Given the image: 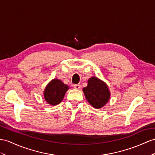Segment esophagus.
Returning a JSON list of instances; mask_svg holds the SVG:
<instances>
[{
  "label": "esophagus",
  "instance_id": "1",
  "mask_svg": "<svg viewBox=\"0 0 155 155\" xmlns=\"http://www.w3.org/2000/svg\"><path fill=\"white\" fill-rule=\"evenodd\" d=\"M74 87L75 89H79L81 87V85L80 84H76V85H74Z\"/></svg>",
  "mask_w": 155,
  "mask_h": 155
}]
</instances>
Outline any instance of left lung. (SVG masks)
<instances>
[{"mask_svg":"<svg viewBox=\"0 0 155 155\" xmlns=\"http://www.w3.org/2000/svg\"><path fill=\"white\" fill-rule=\"evenodd\" d=\"M87 101L93 107L101 108L110 98V92L107 84L97 77L93 76L87 81V86L83 89Z\"/></svg>","mask_w":155,"mask_h":155,"instance_id":"obj_1","label":"left lung"}]
</instances>
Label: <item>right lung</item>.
I'll use <instances>...</instances> for the list:
<instances>
[{
    "label": "right lung",
    "instance_id": "right-lung-1",
    "mask_svg": "<svg viewBox=\"0 0 155 155\" xmlns=\"http://www.w3.org/2000/svg\"><path fill=\"white\" fill-rule=\"evenodd\" d=\"M69 87L58 79H53L47 85L44 90L43 95L47 103L55 106L63 100Z\"/></svg>",
    "mask_w": 155,
    "mask_h": 155
}]
</instances>
